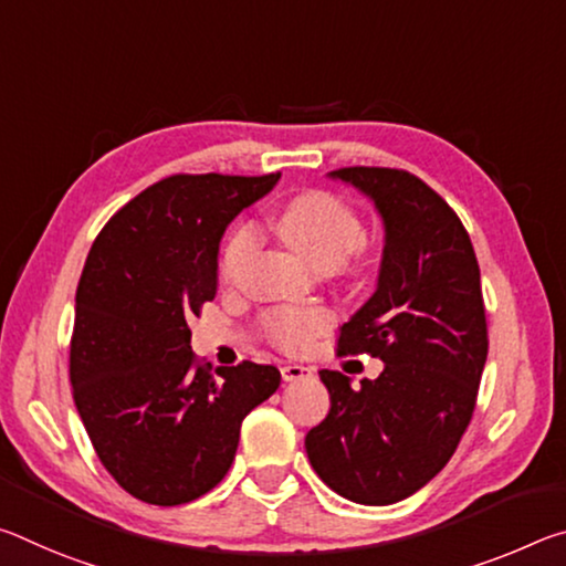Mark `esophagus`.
<instances>
[{"label":"esophagus","mask_w":566,"mask_h":566,"mask_svg":"<svg viewBox=\"0 0 566 566\" xmlns=\"http://www.w3.org/2000/svg\"><path fill=\"white\" fill-rule=\"evenodd\" d=\"M312 377V367H304V364H284L282 367V379L284 381H302Z\"/></svg>","instance_id":"esophagus-1"}]
</instances>
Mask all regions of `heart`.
Here are the masks:
<instances>
[{
	"mask_svg": "<svg viewBox=\"0 0 566 566\" xmlns=\"http://www.w3.org/2000/svg\"><path fill=\"white\" fill-rule=\"evenodd\" d=\"M274 229L302 260L314 270H337L339 264L357 262L364 252L361 222L354 209L329 191H302L276 209ZM256 234L249 224H237L222 249V274L232 276L252 254ZM266 337L284 352H302L312 339L327 332L334 317L322 306L306 310H274L262 319Z\"/></svg>",
	"mask_w": 566,
	"mask_h": 566,
	"instance_id": "b5f03b06",
	"label": "heart"
}]
</instances>
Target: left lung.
I'll return each mask as SVG.
<instances>
[{
  "label": "left lung",
  "mask_w": 566,
  "mask_h": 566,
  "mask_svg": "<svg viewBox=\"0 0 566 566\" xmlns=\"http://www.w3.org/2000/svg\"><path fill=\"white\" fill-rule=\"evenodd\" d=\"M367 195L385 224L375 294L342 324L339 354L385 361L352 389L322 369L329 415L306 432V457L344 500L385 506L442 472L472 419L486 317L472 239L432 187L405 169L329 171Z\"/></svg>",
  "instance_id": "left-lung-1"
}]
</instances>
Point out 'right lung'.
Listing matches in <instances>:
<instances>
[{
	"instance_id": "obj_1",
	"label": "right lung",
	"mask_w": 566,
	"mask_h": 566,
	"mask_svg": "<svg viewBox=\"0 0 566 566\" xmlns=\"http://www.w3.org/2000/svg\"><path fill=\"white\" fill-rule=\"evenodd\" d=\"M276 175H175L114 214L90 249L74 304V405L107 472L132 496L187 504L222 482L242 419L280 387L272 364L209 371L191 317L217 294L229 222Z\"/></svg>"
}]
</instances>
